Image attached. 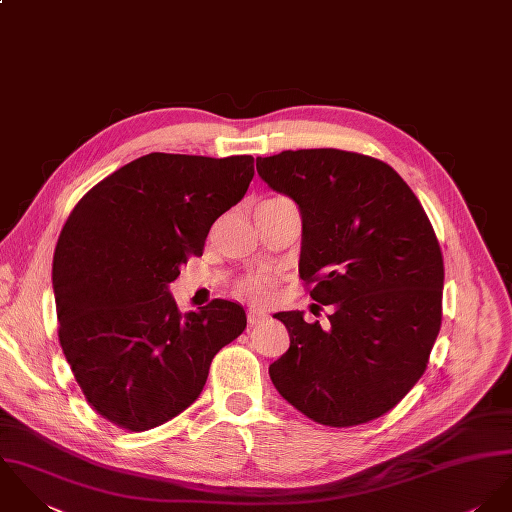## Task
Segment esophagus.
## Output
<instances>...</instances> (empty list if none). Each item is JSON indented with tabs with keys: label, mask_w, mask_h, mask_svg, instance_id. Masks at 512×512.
<instances>
[{
	"label": "esophagus",
	"mask_w": 512,
	"mask_h": 512,
	"mask_svg": "<svg viewBox=\"0 0 512 512\" xmlns=\"http://www.w3.org/2000/svg\"><path fill=\"white\" fill-rule=\"evenodd\" d=\"M267 318V312L261 310V308H249L247 310V322L253 326V324H259Z\"/></svg>",
	"instance_id": "obj_1"
}]
</instances>
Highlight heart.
I'll return each instance as SVG.
<instances>
[{
    "mask_svg": "<svg viewBox=\"0 0 512 512\" xmlns=\"http://www.w3.org/2000/svg\"><path fill=\"white\" fill-rule=\"evenodd\" d=\"M273 289L275 279L271 275H251L239 283V291L257 303H267L273 297Z\"/></svg>",
    "mask_w": 512,
    "mask_h": 512,
    "instance_id": "b5f03b06",
    "label": "heart"
}]
</instances>
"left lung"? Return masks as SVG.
Segmentation results:
<instances>
[{
    "instance_id": "obj_1",
    "label": "left lung",
    "mask_w": 512,
    "mask_h": 512,
    "mask_svg": "<svg viewBox=\"0 0 512 512\" xmlns=\"http://www.w3.org/2000/svg\"><path fill=\"white\" fill-rule=\"evenodd\" d=\"M271 190L299 205V273L310 297L334 305L324 330L279 312L289 350L269 366L277 392L307 417L350 427L388 413L427 368L441 326L443 257L400 174L336 148L257 158Z\"/></svg>"
}]
</instances>
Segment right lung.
<instances>
[{
  "instance_id": "right-lung-1",
  "label": "right lung",
  "mask_w": 512,
  "mask_h": 512,
  "mask_svg": "<svg viewBox=\"0 0 512 512\" xmlns=\"http://www.w3.org/2000/svg\"><path fill=\"white\" fill-rule=\"evenodd\" d=\"M253 174V156L152 152L89 190L63 225L59 342L87 402L114 425L146 431L190 408L213 356L245 330L241 305L215 299L182 314L168 285Z\"/></svg>"
}]
</instances>
